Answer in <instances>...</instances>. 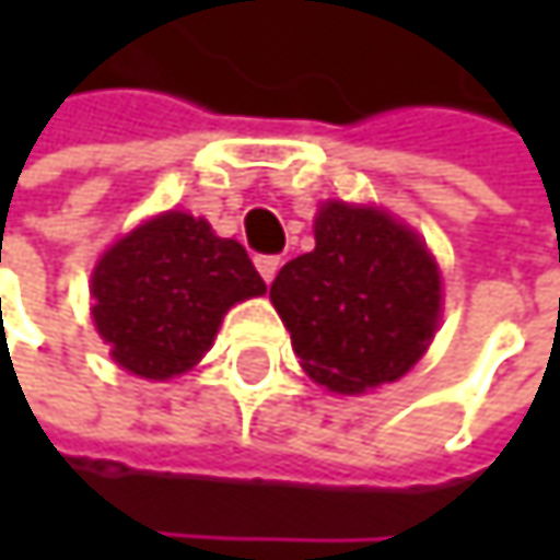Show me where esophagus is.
<instances>
[{
    "mask_svg": "<svg viewBox=\"0 0 560 560\" xmlns=\"http://www.w3.org/2000/svg\"><path fill=\"white\" fill-rule=\"evenodd\" d=\"M279 256H256V269H259V276L266 279V284H272V279L279 276Z\"/></svg>",
    "mask_w": 560,
    "mask_h": 560,
    "instance_id": "34e87169",
    "label": "esophagus"
}]
</instances>
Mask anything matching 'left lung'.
<instances>
[{
  "label": "left lung",
  "mask_w": 560,
  "mask_h": 560,
  "mask_svg": "<svg viewBox=\"0 0 560 560\" xmlns=\"http://www.w3.org/2000/svg\"><path fill=\"white\" fill-rule=\"evenodd\" d=\"M269 298L304 373L360 395L424 357L441 320V272L418 233L386 210L327 200L314 249L281 269Z\"/></svg>",
  "instance_id": "1"
}]
</instances>
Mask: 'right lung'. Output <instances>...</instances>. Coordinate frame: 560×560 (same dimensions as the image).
<instances>
[{"label": "right lung", "mask_w": 560, "mask_h": 560, "mask_svg": "<svg viewBox=\"0 0 560 560\" xmlns=\"http://www.w3.org/2000/svg\"><path fill=\"white\" fill-rule=\"evenodd\" d=\"M259 294L266 281L236 240H220L203 217L168 210L100 256L90 314L122 370L162 383L197 366L223 314Z\"/></svg>", "instance_id": "right-lung-1"}]
</instances>
